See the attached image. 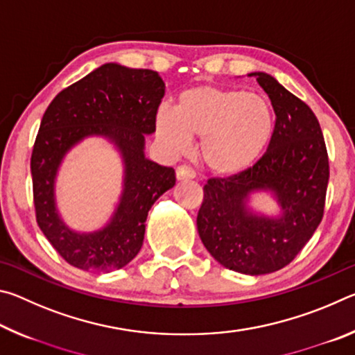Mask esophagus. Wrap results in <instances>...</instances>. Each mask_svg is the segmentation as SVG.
I'll return each mask as SVG.
<instances>
[{"instance_id":"esophagus-1","label":"esophagus","mask_w":355,"mask_h":355,"mask_svg":"<svg viewBox=\"0 0 355 355\" xmlns=\"http://www.w3.org/2000/svg\"><path fill=\"white\" fill-rule=\"evenodd\" d=\"M194 177H196V172L192 171V167L186 164L177 167V180H191Z\"/></svg>"}]
</instances>
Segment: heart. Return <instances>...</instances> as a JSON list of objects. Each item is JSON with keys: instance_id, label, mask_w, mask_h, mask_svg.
Listing matches in <instances>:
<instances>
[{"instance_id": "b5f03b06", "label": "heart", "mask_w": 355, "mask_h": 355, "mask_svg": "<svg viewBox=\"0 0 355 355\" xmlns=\"http://www.w3.org/2000/svg\"><path fill=\"white\" fill-rule=\"evenodd\" d=\"M275 116L269 101L244 89L189 87L178 95L175 110L156 112V133L180 152L189 137L200 139V159L220 177L248 171L272 141Z\"/></svg>"}]
</instances>
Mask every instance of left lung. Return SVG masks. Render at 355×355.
<instances>
[{"label": "left lung", "instance_id": "8db88e82", "mask_svg": "<svg viewBox=\"0 0 355 355\" xmlns=\"http://www.w3.org/2000/svg\"><path fill=\"white\" fill-rule=\"evenodd\" d=\"M275 112L272 141L248 171L209 178L197 214L203 245L222 266L261 275L290 264L320 225L326 205L329 156L313 111L271 75L255 71ZM271 190L282 214L255 215L248 197Z\"/></svg>", "mask_w": 355, "mask_h": 355}]
</instances>
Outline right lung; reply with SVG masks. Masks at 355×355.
<instances>
[{"instance_id": "add662e5", "label": "right lung", "mask_w": 355, "mask_h": 355, "mask_svg": "<svg viewBox=\"0 0 355 355\" xmlns=\"http://www.w3.org/2000/svg\"><path fill=\"white\" fill-rule=\"evenodd\" d=\"M158 71L105 64L59 92L42 117L31 155L35 219L71 266L91 272L123 268L141 250L148 209L175 184V171L144 155L164 97ZM87 135H103L123 155L124 192L112 220L94 234L70 231L55 209L54 182L64 153Z\"/></svg>"}]
</instances>
